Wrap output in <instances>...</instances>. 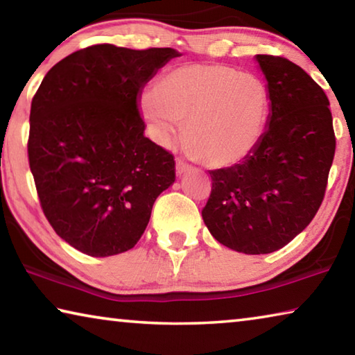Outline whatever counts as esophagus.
Instances as JSON below:
<instances>
[{"instance_id":"34e87169","label":"esophagus","mask_w":355,"mask_h":355,"mask_svg":"<svg viewBox=\"0 0 355 355\" xmlns=\"http://www.w3.org/2000/svg\"><path fill=\"white\" fill-rule=\"evenodd\" d=\"M191 171V166L188 164V163H184L183 159H178L177 161V175H184L186 172H189Z\"/></svg>"}]
</instances>
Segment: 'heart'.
<instances>
[{
    "label": "heart",
    "instance_id": "obj_1",
    "mask_svg": "<svg viewBox=\"0 0 355 355\" xmlns=\"http://www.w3.org/2000/svg\"><path fill=\"white\" fill-rule=\"evenodd\" d=\"M144 112L163 141L184 123L183 146L211 169H227L254 153L266 131L271 94L261 78L225 64H186L161 75Z\"/></svg>",
    "mask_w": 355,
    "mask_h": 355
}]
</instances>
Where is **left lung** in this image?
I'll use <instances>...</instances> for the list:
<instances>
[{"mask_svg": "<svg viewBox=\"0 0 355 355\" xmlns=\"http://www.w3.org/2000/svg\"><path fill=\"white\" fill-rule=\"evenodd\" d=\"M271 94V116L249 158L209 171L202 218L220 244L250 255L284 248L320 209L335 156L329 98L286 58L257 55Z\"/></svg>", "mask_w": 355, "mask_h": 355, "instance_id": "1", "label": "left lung"}]
</instances>
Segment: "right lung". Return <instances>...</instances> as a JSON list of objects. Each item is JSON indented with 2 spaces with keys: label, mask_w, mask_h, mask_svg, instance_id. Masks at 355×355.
<instances>
[{
  "label": "right lung",
  "mask_w": 355,
  "mask_h": 355,
  "mask_svg": "<svg viewBox=\"0 0 355 355\" xmlns=\"http://www.w3.org/2000/svg\"><path fill=\"white\" fill-rule=\"evenodd\" d=\"M178 53L98 44L45 75L29 114L28 159L42 211L91 257L133 249L153 203L175 182V159L144 136L137 98Z\"/></svg>",
  "instance_id": "1"
}]
</instances>
